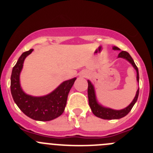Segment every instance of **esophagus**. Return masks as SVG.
I'll return each mask as SVG.
<instances>
[{
    "label": "esophagus",
    "instance_id": "34e87169",
    "mask_svg": "<svg viewBox=\"0 0 153 153\" xmlns=\"http://www.w3.org/2000/svg\"><path fill=\"white\" fill-rule=\"evenodd\" d=\"M86 74H84V76H86Z\"/></svg>",
    "mask_w": 153,
    "mask_h": 153
}]
</instances>
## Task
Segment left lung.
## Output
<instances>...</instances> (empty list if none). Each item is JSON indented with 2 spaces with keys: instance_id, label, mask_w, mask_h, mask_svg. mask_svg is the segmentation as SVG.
Wrapping results in <instances>:
<instances>
[{
  "instance_id": "1",
  "label": "left lung",
  "mask_w": 153,
  "mask_h": 153,
  "mask_svg": "<svg viewBox=\"0 0 153 153\" xmlns=\"http://www.w3.org/2000/svg\"><path fill=\"white\" fill-rule=\"evenodd\" d=\"M113 50H116V51H120V48L117 47H113ZM118 57L123 58L126 59V60L129 62L132 65V67H134L135 70H136V79L137 81L139 82V78H140V76H139V70H138L137 67L136 65L135 64L134 61L132 60V58L131 57V56L129 55V53L126 51H121V52L119 53ZM88 81V100H89V105H90V108H91V110L93 112V113L95 115L96 117H99V118L103 119V120H117V119H120L124 117L125 116H126L128 113L130 112V110L132 109V106H134V104L136 103V102L137 101L138 97H139V92H140V89H138L137 91H136V94L133 100L132 101L130 104L127 107L124 108L123 109H120V110H116V109H110V108H106L104 107V106H101L97 102V99H96V94H95V90H94V87H93V84L91 83L90 80Z\"/></svg>"
}]
</instances>
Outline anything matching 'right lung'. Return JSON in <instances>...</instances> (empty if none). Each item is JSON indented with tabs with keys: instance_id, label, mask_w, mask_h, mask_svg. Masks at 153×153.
Returning a JSON list of instances; mask_svg holds the SVG:
<instances>
[{
	"instance_id": "1",
	"label": "right lung",
	"mask_w": 153,
	"mask_h": 153,
	"mask_svg": "<svg viewBox=\"0 0 153 153\" xmlns=\"http://www.w3.org/2000/svg\"><path fill=\"white\" fill-rule=\"evenodd\" d=\"M33 49L23 53L13 67L10 77V91L13 100L19 109L30 118L38 121H50L63 113L67 97L76 78L66 80L52 93L44 97H32L22 90L20 84V74L25 58Z\"/></svg>"
}]
</instances>
